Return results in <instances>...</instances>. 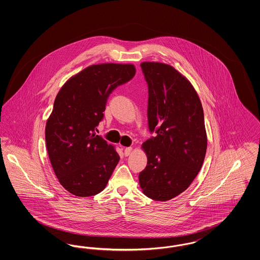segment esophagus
<instances>
[{
  "instance_id": "obj_1",
  "label": "esophagus",
  "mask_w": 260,
  "mask_h": 260,
  "mask_svg": "<svg viewBox=\"0 0 260 260\" xmlns=\"http://www.w3.org/2000/svg\"><path fill=\"white\" fill-rule=\"evenodd\" d=\"M132 151H133V147H131V146L129 147H125L124 148V156H129Z\"/></svg>"
}]
</instances>
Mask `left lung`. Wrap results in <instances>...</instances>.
Instances as JSON below:
<instances>
[{
  "instance_id": "1",
  "label": "left lung",
  "mask_w": 260,
  "mask_h": 260,
  "mask_svg": "<svg viewBox=\"0 0 260 260\" xmlns=\"http://www.w3.org/2000/svg\"><path fill=\"white\" fill-rule=\"evenodd\" d=\"M148 86L147 118L151 136L142 147L147 166L139 173L143 193L169 201L185 191L197 176L207 152L202 103L190 82L160 62L140 64Z\"/></svg>"
}]
</instances>
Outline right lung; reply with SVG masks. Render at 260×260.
Listing matches in <instances>:
<instances>
[{
    "mask_svg": "<svg viewBox=\"0 0 260 260\" xmlns=\"http://www.w3.org/2000/svg\"><path fill=\"white\" fill-rule=\"evenodd\" d=\"M136 74L133 64L91 65L66 82L46 125V144L56 177L78 197L100 193L120 160L96 126L112 91Z\"/></svg>",
    "mask_w": 260,
    "mask_h": 260,
    "instance_id": "add662e5",
    "label": "right lung"
}]
</instances>
